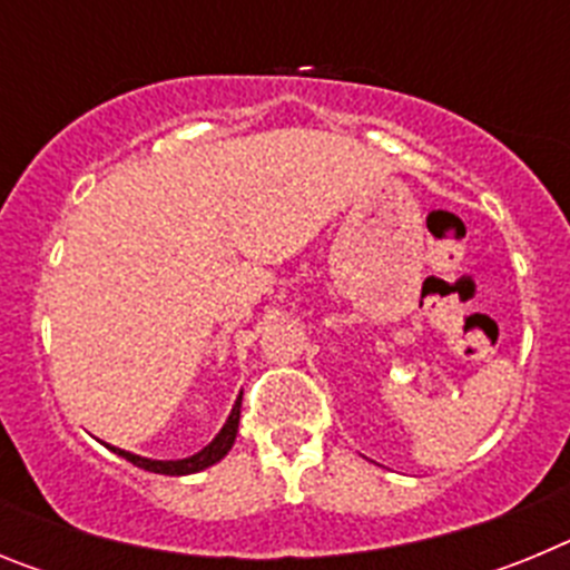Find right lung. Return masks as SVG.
Instances as JSON below:
<instances>
[{"label":"right lung","instance_id":"add662e5","mask_svg":"<svg viewBox=\"0 0 570 570\" xmlns=\"http://www.w3.org/2000/svg\"><path fill=\"white\" fill-rule=\"evenodd\" d=\"M239 407H242V394L236 396L228 420H225V425L219 428V434H216L214 440L203 448V451H196V454L185 456V460H150V456L130 454V451H125V448L108 445V442H102V445L110 448L116 456L128 460L130 465L142 468V471L165 473V476H188V473H199V471H205V468L216 465L219 460H225V454H228L236 442V431H239Z\"/></svg>","mask_w":570,"mask_h":570}]
</instances>
